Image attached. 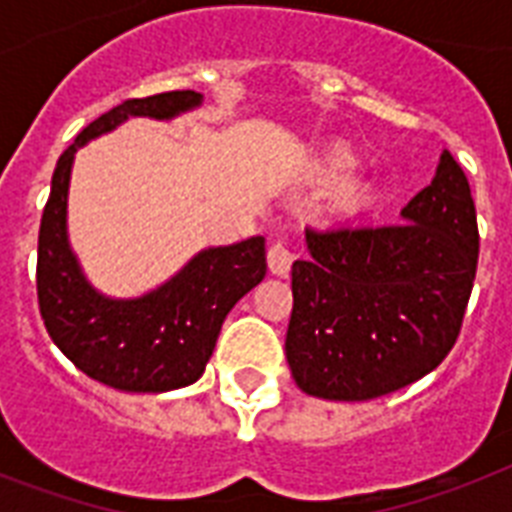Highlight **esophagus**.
<instances>
[{"label":"esophagus","mask_w":512,"mask_h":512,"mask_svg":"<svg viewBox=\"0 0 512 512\" xmlns=\"http://www.w3.org/2000/svg\"><path fill=\"white\" fill-rule=\"evenodd\" d=\"M268 268H271L273 276H287L289 268H292V249L284 241H273L268 247Z\"/></svg>","instance_id":"obj_1"}]
</instances>
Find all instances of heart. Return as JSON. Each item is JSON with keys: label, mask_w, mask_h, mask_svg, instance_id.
Segmentation results:
<instances>
[{"label": "heart", "mask_w": 512, "mask_h": 512, "mask_svg": "<svg viewBox=\"0 0 512 512\" xmlns=\"http://www.w3.org/2000/svg\"><path fill=\"white\" fill-rule=\"evenodd\" d=\"M356 167V156L350 154L348 148H337V151H332V156L327 159V172H332V175H340V172H348Z\"/></svg>", "instance_id": "1"}]
</instances>
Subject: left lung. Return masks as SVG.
Listing matches in <instances>:
<instances>
[{"label":"left lung","mask_w":512,"mask_h":512,"mask_svg":"<svg viewBox=\"0 0 512 512\" xmlns=\"http://www.w3.org/2000/svg\"><path fill=\"white\" fill-rule=\"evenodd\" d=\"M404 223L305 228L287 361L297 388L369 401L433 372L460 335L478 265L476 204L449 151Z\"/></svg>","instance_id":"8db88e82"}]
</instances>
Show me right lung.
<instances>
[{
	"mask_svg": "<svg viewBox=\"0 0 512 512\" xmlns=\"http://www.w3.org/2000/svg\"><path fill=\"white\" fill-rule=\"evenodd\" d=\"M201 106V92L124 100L87 124L60 154L39 228L36 295L44 327L87 377L127 393H167L204 374L231 308L265 276V239L252 236L193 255L170 281L119 300L92 287L68 244V183L74 154L130 116L175 119Z\"/></svg>",
	"mask_w": 512,
	"mask_h": 512,
	"instance_id": "obj_1",
	"label": "right lung"
}]
</instances>
